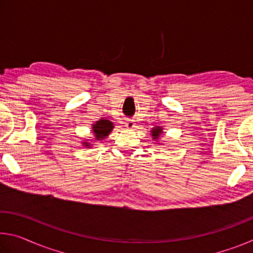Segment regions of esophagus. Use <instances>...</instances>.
I'll list each match as a JSON object with an SVG mask.
<instances>
[{"instance_id": "obj_1", "label": "esophagus", "mask_w": 253, "mask_h": 253, "mask_svg": "<svg viewBox=\"0 0 253 253\" xmlns=\"http://www.w3.org/2000/svg\"><path fill=\"white\" fill-rule=\"evenodd\" d=\"M125 126L127 128H129V129H134V128L136 127V123L134 121H130V119H128V121H126V123H125Z\"/></svg>"}]
</instances>
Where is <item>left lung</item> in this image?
<instances>
[{"label": "left lung", "instance_id": "1", "mask_svg": "<svg viewBox=\"0 0 253 253\" xmlns=\"http://www.w3.org/2000/svg\"><path fill=\"white\" fill-rule=\"evenodd\" d=\"M163 134V128L161 126H156V127H153L152 130H151V135H152V138L153 140H155L157 142L158 138H160V136ZM158 144V143H157Z\"/></svg>", "mask_w": 253, "mask_h": 253}]
</instances>
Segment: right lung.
I'll list each match as a JSON object with an SVG mask.
<instances>
[{"label":"right lung","instance_id":"add662e5","mask_svg":"<svg viewBox=\"0 0 253 253\" xmlns=\"http://www.w3.org/2000/svg\"><path fill=\"white\" fill-rule=\"evenodd\" d=\"M91 131L93 136H95V139L96 142H95L94 140H84L83 145L84 147L87 148H90L93 144L91 143H97V142H102L107 136H109V134L111 132V130L114 129V124L111 123L108 119H100V121H97L95 122V124H92L91 125Z\"/></svg>","mask_w":253,"mask_h":253}]
</instances>
